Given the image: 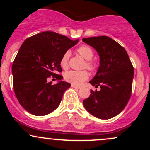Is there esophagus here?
I'll use <instances>...</instances> for the list:
<instances>
[{
  "label": "esophagus",
  "mask_w": 150,
  "mask_h": 150,
  "mask_svg": "<svg viewBox=\"0 0 150 150\" xmlns=\"http://www.w3.org/2000/svg\"><path fill=\"white\" fill-rule=\"evenodd\" d=\"M71 87H73V88H75V89H80V87H77V86L75 85H73V84H72V85H71Z\"/></svg>",
  "instance_id": "obj_1"
}]
</instances>
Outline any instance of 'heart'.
Masks as SVG:
<instances>
[{"label": "heart", "mask_w": 150, "mask_h": 150, "mask_svg": "<svg viewBox=\"0 0 150 150\" xmlns=\"http://www.w3.org/2000/svg\"><path fill=\"white\" fill-rule=\"evenodd\" d=\"M77 52L87 60L85 65V68L91 71H94L97 68V65L94 61H92V58L94 56V51L90 46L87 45L80 46L77 49ZM70 52L66 51L64 53L61 58L60 65L63 69H66L68 67L69 63ZM65 80L75 85H80L82 82L87 80L89 77V74L86 70L82 71H75V70H69L66 72L64 75Z\"/></svg>", "instance_id": "1"}]
</instances>
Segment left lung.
I'll return each mask as SVG.
<instances>
[{"mask_svg":"<svg viewBox=\"0 0 150 150\" xmlns=\"http://www.w3.org/2000/svg\"><path fill=\"white\" fill-rule=\"evenodd\" d=\"M82 41L97 50L100 57L99 69L89 83L101 89H91L89 97L83 100L84 106L98 118H113L130 100L133 66L124 48L110 37L84 38Z\"/></svg>","mask_w":150,"mask_h":150,"instance_id":"left-lung-1","label":"left lung"}]
</instances>
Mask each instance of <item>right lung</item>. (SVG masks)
<instances>
[{
  "instance_id": "obj_1",
  "label": "right lung",
  "mask_w": 150,
  "mask_h": 150,
  "mask_svg": "<svg viewBox=\"0 0 150 150\" xmlns=\"http://www.w3.org/2000/svg\"><path fill=\"white\" fill-rule=\"evenodd\" d=\"M78 42L53 32H41L27 38L13 61V88L26 111L45 116L59 106L63 93L70 87L61 80L60 65L65 52ZM49 78L60 80L53 85Z\"/></svg>"
}]
</instances>
